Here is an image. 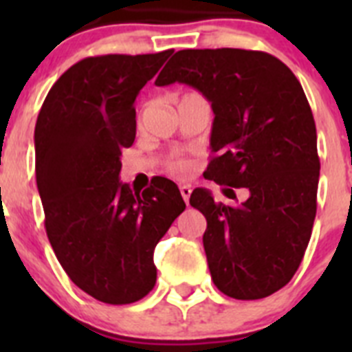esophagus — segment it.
<instances>
[{
    "label": "esophagus",
    "instance_id": "1",
    "mask_svg": "<svg viewBox=\"0 0 352 352\" xmlns=\"http://www.w3.org/2000/svg\"><path fill=\"white\" fill-rule=\"evenodd\" d=\"M179 192H182L183 199H185V203L188 204V199H190V194H192L190 185H182V186H179Z\"/></svg>",
    "mask_w": 352,
    "mask_h": 352
}]
</instances>
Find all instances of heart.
I'll return each instance as SVG.
<instances>
[{"label": "heart", "instance_id": "heart-1", "mask_svg": "<svg viewBox=\"0 0 352 352\" xmlns=\"http://www.w3.org/2000/svg\"><path fill=\"white\" fill-rule=\"evenodd\" d=\"M139 120H142V114ZM167 167H169L170 173L174 174H185L188 173V169H190V162L182 157H173L169 162H167Z\"/></svg>", "mask_w": 352, "mask_h": 352}]
</instances>
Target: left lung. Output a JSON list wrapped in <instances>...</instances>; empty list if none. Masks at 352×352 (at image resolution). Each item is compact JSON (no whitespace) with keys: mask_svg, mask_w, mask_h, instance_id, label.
Here are the masks:
<instances>
[{"mask_svg":"<svg viewBox=\"0 0 352 352\" xmlns=\"http://www.w3.org/2000/svg\"><path fill=\"white\" fill-rule=\"evenodd\" d=\"M185 82L211 102L204 178L247 188L227 206L206 188L190 204L206 217L203 243L214 285L234 300H261L289 284L312 234L321 162L316 121L296 76L278 58L245 49H185L155 84ZM231 186V189H227Z\"/></svg>","mask_w":352,"mask_h":352,"instance_id":"8db88e82","label":"left lung"}]
</instances>
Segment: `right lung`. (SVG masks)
I'll return each mask as SVG.
<instances>
[{"mask_svg":"<svg viewBox=\"0 0 352 352\" xmlns=\"http://www.w3.org/2000/svg\"><path fill=\"white\" fill-rule=\"evenodd\" d=\"M170 54L84 58L56 80L36 118L47 238L70 280L102 303H133L155 287V247L185 210L170 179L155 176L142 194L120 182L135 96Z\"/></svg>","mask_w":352,"mask_h":352,"instance_id":"right-lung-1","label":"right lung"}]
</instances>
